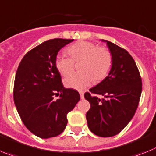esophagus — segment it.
Returning <instances> with one entry per match:
<instances>
[{
	"instance_id": "esophagus-1",
	"label": "esophagus",
	"mask_w": 156,
	"mask_h": 156,
	"mask_svg": "<svg viewBox=\"0 0 156 156\" xmlns=\"http://www.w3.org/2000/svg\"><path fill=\"white\" fill-rule=\"evenodd\" d=\"M79 93H80V98H81V99H83V98H84V96H83L84 93H83V91H79Z\"/></svg>"
}]
</instances>
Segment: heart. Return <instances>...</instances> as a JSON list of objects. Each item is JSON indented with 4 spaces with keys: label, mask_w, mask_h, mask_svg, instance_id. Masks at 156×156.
Instances as JSON below:
<instances>
[{
    "label": "heart",
    "mask_w": 156,
    "mask_h": 156,
    "mask_svg": "<svg viewBox=\"0 0 156 156\" xmlns=\"http://www.w3.org/2000/svg\"><path fill=\"white\" fill-rule=\"evenodd\" d=\"M70 58L58 54L55 56V66L58 73L67 76L73 72L74 62L80 61V72L72 74L64 80L67 87L82 90L93 81L99 83L108 76L113 64L111 52L105 47H98L95 43L80 41L66 48Z\"/></svg>",
    "instance_id": "heart-1"
}]
</instances>
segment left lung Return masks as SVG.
I'll use <instances>...</instances> for the list:
<instances>
[{
    "instance_id": "8db88e82",
    "label": "left lung",
    "mask_w": 156,
    "mask_h": 156,
    "mask_svg": "<svg viewBox=\"0 0 156 156\" xmlns=\"http://www.w3.org/2000/svg\"><path fill=\"white\" fill-rule=\"evenodd\" d=\"M106 42L113 57L108 76L84 94L90 104L86 118L89 129L96 135H118L132 119L141 97L142 83L134 58L125 48ZM92 94L104 97L100 99Z\"/></svg>"
}]
</instances>
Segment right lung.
<instances>
[{
	"label": "right lung",
	"instance_id": "1",
	"mask_svg": "<svg viewBox=\"0 0 156 156\" xmlns=\"http://www.w3.org/2000/svg\"><path fill=\"white\" fill-rule=\"evenodd\" d=\"M73 39L54 38L35 47L21 59L15 75L14 101L21 121L41 138L60 135L66 115L80 99L78 91L66 89L55 66L58 51ZM59 95L58 99L54 97Z\"/></svg>",
	"mask_w": 156,
	"mask_h": 156
}]
</instances>
